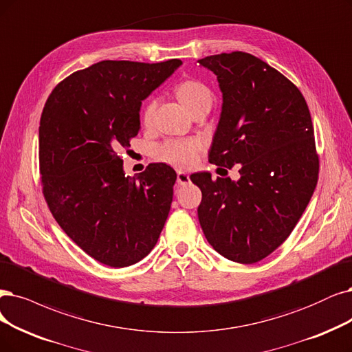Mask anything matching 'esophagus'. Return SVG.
I'll use <instances>...</instances> for the list:
<instances>
[{"mask_svg":"<svg viewBox=\"0 0 352 352\" xmlns=\"http://www.w3.org/2000/svg\"><path fill=\"white\" fill-rule=\"evenodd\" d=\"M177 183L179 186H186L190 183V175L184 171H177Z\"/></svg>","mask_w":352,"mask_h":352,"instance_id":"obj_1","label":"esophagus"}]
</instances>
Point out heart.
I'll list each match as a JSON object with an SVG mask.
<instances>
[{
  "label": "heart",
  "mask_w": 352,
  "mask_h": 352,
  "mask_svg": "<svg viewBox=\"0 0 352 352\" xmlns=\"http://www.w3.org/2000/svg\"><path fill=\"white\" fill-rule=\"evenodd\" d=\"M175 94L183 106L191 113L204 104H212L213 96L210 88L200 81L188 80L177 85ZM155 102L149 101L143 109L142 119L145 123H149L152 119ZM200 151V143L197 140H166L156 149V155L161 160L174 164L178 166H190L197 158V152Z\"/></svg>",
  "instance_id": "heart-1"
}]
</instances>
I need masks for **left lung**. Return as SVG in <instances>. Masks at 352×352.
Returning <instances> with one entry per match:
<instances>
[{"instance_id": "8db88e82", "label": "left lung", "mask_w": 352, "mask_h": 352, "mask_svg": "<svg viewBox=\"0 0 352 352\" xmlns=\"http://www.w3.org/2000/svg\"><path fill=\"white\" fill-rule=\"evenodd\" d=\"M199 63L217 76L223 101L209 162L239 165L238 181L190 175L203 194L200 226L220 255L254 264L289 238L315 191L311 117L298 88L254 55L232 52Z\"/></svg>"}]
</instances>
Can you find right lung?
<instances>
[{
	"label": "right lung",
	"instance_id": "1",
	"mask_svg": "<svg viewBox=\"0 0 352 352\" xmlns=\"http://www.w3.org/2000/svg\"><path fill=\"white\" fill-rule=\"evenodd\" d=\"M183 62L101 60L49 96L38 126L43 194L63 232L109 267L139 263L158 242L177 174L151 164L126 177L119 152L140 130V107Z\"/></svg>",
	"mask_w": 352,
	"mask_h": 352
}]
</instances>
